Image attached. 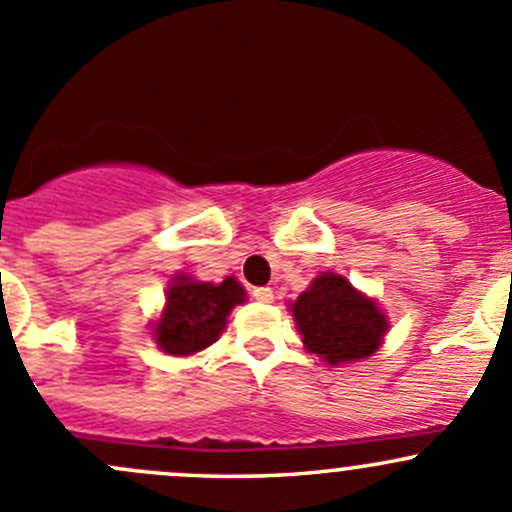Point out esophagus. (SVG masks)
I'll return each instance as SVG.
<instances>
[{
	"instance_id": "1",
	"label": "esophagus",
	"mask_w": 512,
	"mask_h": 512,
	"mask_svg": "<svg viewBox=\"0 0 512 512\" xmlns=\"http://www.w3.org/2000/svg\"><path fill=\"white\" fill-rule=\"evenodd\" d=\"M252 297H255L257 301H262V304H270V301L274 299V294L270 287H255L252 289Z\"/></svg>"
}]
</instances>
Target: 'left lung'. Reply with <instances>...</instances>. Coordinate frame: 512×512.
Listing matches in <instances>:
<instances>
[{"label":"left lung","instance_id":"left-lung-1","mask_svg":"<svg viewBox=\"0 0 512 512\" xmlns=\"http://www.w3.org/2000/svg\"><path fill=\"white\" fill-rule=\"evenodd\" d=\"M292 314L306 351L328 365L368 358L387 331L380 306L336 272L319 274L294 301Z\"/></svg>","mask_w":512,"mask_h":512}]
</instances>
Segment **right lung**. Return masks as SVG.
Instances as JSON below:
<instances>
[{
  "label": "right lung",
  "mask_w": 512,
  "mask_h": 512,
  "mask_svg": "<svg viewBox=\"0 0 512 512\" xmlns=\"http://www.w3.org/2000/svg\"><path fill=\"white\" fill-rule=\"evenodd\" d=\"M245 301V289L235 277L220 284L196 282L179 274L166 289V306L154 324V341L169 355H193L223 333L228 314Z\"/></svg>",
  "instance_id": "obj_1"
}]
</instances>
